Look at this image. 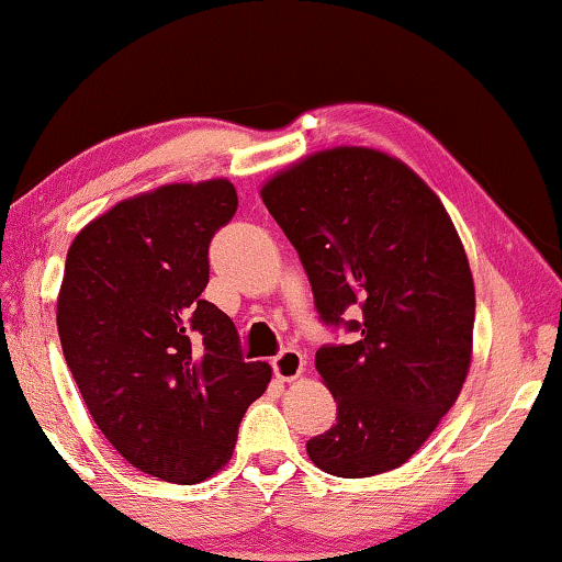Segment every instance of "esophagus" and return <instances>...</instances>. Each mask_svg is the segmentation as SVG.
<instances>
[{
    "mask_svg": "<svg viewBox=\"0 0 562 562\" xmlns=\"http://www.w3.org/2000/svg\"><path fill=\"white\" fill-rule=\"evenodd\" d=\"M273 375L279 378V380H296L301 372H304V364H306V360H304V355L299 352L296 347H286V349H281L279 355L273 357Z\"/></svg>",
    "mask_w": 562,
    "mask_h": 562,
    "instance_id": "34e87169",
    "label": "esophagus"
}]
</instances>
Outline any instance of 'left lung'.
Returning a JSON list of instances; mask_svg holds the SVG:
<instances>
[{
  "label": "left lung",
  "mask_w": 562,
  "mask_h": 562,
  "mask_svg": "<svg viewBox=\"0 0 562 562\" xmlns=\"http://www.w3.org/2000/svg\"><path fill=\"white\" fill-rule=\"evenodd\" d=\"M261 198L296 248L319 319L352 335L316 349L337 423L306 443L308 459L345 479L397 469L469 372L474 281L457 227L416 172L364 146L312 154Z\"/></svg>",
  "instance_id": "obj_1"
}]
</instances>
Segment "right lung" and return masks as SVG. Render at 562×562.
Masks as SVG:
<instances>
[{"label": "right lung", "instance_id": "right-lung-1", "mask_svg": "<svg viewBox=\"0 0 562 562\" xmlns=\"http://www.w3.org/2000/svg\"><path fill=\"white\" fill-rule=\"evenodd\" d=\"M235 210L227 180L167 184L88 223L65 258L58 335L86 408L132 467L172 484L225 467L271 380L202 299L210 240Z\"/></svg>", "mask_w": 562, "mask_h": 562}]
</instances>
